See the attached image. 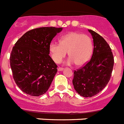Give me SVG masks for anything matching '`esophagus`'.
Wrapping results in <instances>:
<instances>
[{
    "instance_id": "esophagus-1",
    "label": "esophagus",
    "mask_w": 124,
    "mask_h": 124,
    "mask_svg": "<svg viewBox=\"0 0 124 124\" xmlns=\"http://www.w3.org/2000/svg\"><path fill=\"white\" fill-rule=\"evenodd\" d=\"M63 68H61V67H59L58 68V70L59 71H63Z\"/></svg>"
}]
</instances>
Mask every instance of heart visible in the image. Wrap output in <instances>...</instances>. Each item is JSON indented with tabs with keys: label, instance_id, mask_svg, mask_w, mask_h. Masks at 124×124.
Listing matches in <instances>:
<instances>
[{
	"label": "heart",
	"instance_id": "obj_1",
	"mask_svg": "<svg viewBox=\"0 0 124 124\" xmlns=\"http://www.w3.org/2000/svg\"><path fill=\"white\" fill-rule=\"evenodd\" d=\"M50 50L55 63H61L68 51L70 58L68 64L74 63L77 66H81L90 60L93 52V43L87 35L70 32L61 37L60 43H51Z\"/></svg>",
	"mask_w": 124,
	"mask_h": 124
}]
</instances>
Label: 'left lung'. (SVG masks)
Returning a JSON list of instances; mask_svg holds the SVG:
<instances>
[{"label": "left lung", "mask_w": 124, "mask_h": 124, "mask_svg": "<svg viewBox=\"0 0 124 124\" xmlns=\"http://www.w3.org/2000/svg\"><path fill=\"white\" fill-rule=\"evenodd\" d=\"M93 36L94 50L91 58L74 71L73 84L80 96L91 97L100 93L109 83L114 60L110 46L100 35L89 30Z\"/></svg>", "instance_id": "obj_1"}]
</instances>
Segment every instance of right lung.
<instances>
[{
    "instance_id": "right-lung-1",
    "label": "right lung",
    "mask_w": 124,
    "mask_h": 124,
    "mask_svg": "<svg viewBox=\"0 0 124 124\" xmlns=\"http://www.w3.org/2000/svg\"><path fill=\"white\" fill-rule=\"evenodd\" d=\"M62 28L41 27L25 33L13 47L10 64L15 83L31 96L44 94L56 74L57 65L50 56L51 40Z\"/></svg>"
}]
</instances>
